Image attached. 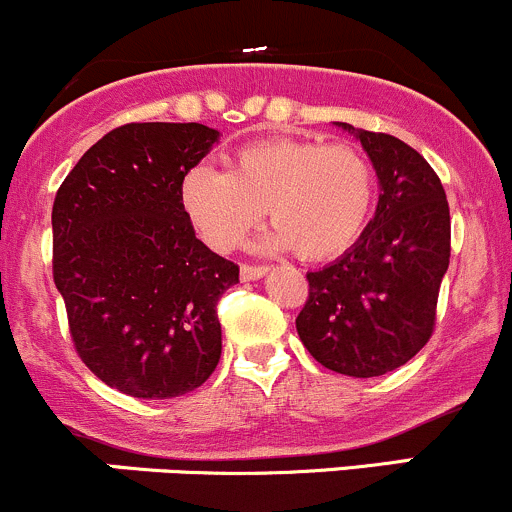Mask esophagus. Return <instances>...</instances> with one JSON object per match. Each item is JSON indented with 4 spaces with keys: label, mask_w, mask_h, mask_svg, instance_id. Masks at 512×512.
Segmentation results:
<instances>
[{
    "label": "esophagus",
    "mask_w": 512,
    "mask_h": 512,
    "mask_svg": "<svg viewBox=\"0 0 512 512\" xmlns=\"http://www.w3.org/2000/svg\"><path fill=\"white\" fill-rule=\"evenodd\" d=\"M268 273V266H254V263H244L241 266V280H258Z\"/></svg>",
    "instance_id": "34e87169"
}]
</instances>
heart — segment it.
Here are the masks:
<instances>
[{
	"label": "heart",
	"mask_w": 512,
	"mask_h": 512,
	"mask_svg": "<svg viewBox=\"0 0 512 512\" xmlns=\"http://www.w3.org/2000/svg\"><path fill=\"white\" fill-rule=\"evenodd\" d=\"M373 202L376 173L361 148L295 136L249 141L227 158V173L195 166L180 180L183 212L217 251L239 246L266 207L276 224L268 246L334 258L364 234Z\"/></svg>",
	"instance_id": "b5f03b06"
}]
</instances>
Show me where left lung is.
Here are the masks:
<instances>
[{"mask_svg":"<svg viewBox=\"0 0 512 512\" xmlns=\"http://www.w3.org/2000/svg\"><path fill=\"white\" fill-rule=\"evenodd\" d=\"M376 168V217L342 258L307 273L295 327L329 371L373 378L408 364L430 342L439 285L449 268L452 219L430 163L390 134L339 122Z\"/></svg>","mask_w":512,"mask_h":512,"instance_id":"8db88e82","label":"left lung"}]
</instances>
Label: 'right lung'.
<instances>
[{
	"instance_id": "obj_1",
	"label": "right lung",
	"mask_w": 512,
	"mask_h": 512,
	"mask_svg": "<svg viewBox=\"0 0 512 512\" xmlns=\"http://www.w3.org/2000/svg\"><path fill=\"white\" fill-rule=\"evenodd\" d=\"M205 124H124L87 148L53 202V280L82 364L131 398L200 388L222 356L217 302L239 266L207 249L180 180L210 153Z\"/></svg>"
}]
</instances>
